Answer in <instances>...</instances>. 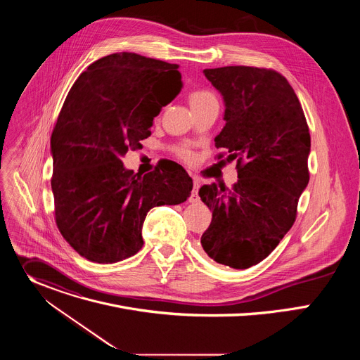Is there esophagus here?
<instances>
[{
    "label": "esophagus",
    "mask_w": 360,
    "mask_h": 360,
    "mask_svg": "<svg viewBox=\"0 0 360 360\" xmlns=\"http://www.w3.org/2000/svg\"><path fill=\"white\" fill-rule=\"evenodd\" d=\"M199 186H200V184L198 182V179L193 178V191H192V195H191V198H189V202L193 203V202H198V200H199V195H198Z\"/></svg>",
    "instance_id": "obj_1"
}]
</instances>
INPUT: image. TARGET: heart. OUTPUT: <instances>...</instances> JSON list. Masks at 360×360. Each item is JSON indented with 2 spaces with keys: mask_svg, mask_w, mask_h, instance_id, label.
I'll return each mask as SVG.
<instances>
[{
  "mask_svg": "<svg viewBox=\"0 0 360 360\" xmlns=\"http://www.w3.org/2000/svg\"><path fill=\"white\" fill-rule=\"evenodd\" d=\"M212 102H217V98H215V95H214L211 91H208V89H193V91L189 92V104H191L192 110H199V108H202V107H205V105L212 104ZM176 152H178V155H179L182 160L191 161L192 153H191V150H189L188 148L181 146V148L176 149Z\"/></svg>",
  "mask_w": 360,
  "mask_h": 360,
  "instance_id": "b5f03b06",
  "label": "heart"
}]
</instances>
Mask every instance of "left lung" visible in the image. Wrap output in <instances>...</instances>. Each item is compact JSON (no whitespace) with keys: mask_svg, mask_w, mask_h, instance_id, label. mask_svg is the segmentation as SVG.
Wrapping results in <instances>:
<instances>
[{"mask_svg":"<svg viewBox=\"0 0 360 360\" xmlns=\"http://www.w3.org/2000/svg\"><path fill=\"white\" fill-rule=\"evenodd\" d=\"M203 74L225 101L226 124L215 146L236 161L238 182L199 189L212 210L200 245L215 262L246 269L264 261L296 219L309 182V127L293 88L275 70L235 65Z\"/></svg>","mask_w":360,"mask_h":360,"instance_id":"8db88e82","label":"left lung"}]
</instances>
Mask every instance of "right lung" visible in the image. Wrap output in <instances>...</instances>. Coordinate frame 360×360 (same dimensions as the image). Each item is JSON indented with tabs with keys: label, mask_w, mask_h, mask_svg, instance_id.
Segmentation results:
<instances>
[{
	"label": "right lung",
	"mask_w": 360,
	"mask_h": 360,
	"mask_svg": "<svg viewBox=\"0 0 360 360\" xmlns=\"http://www.w3.org/2000/svg\"><path fill=\"white\" fill-rule=\"evenodd\" d=\"M162 82L173 85L165 94L158 91ZM181 88L176 64L134 53L99 58L71 86L51 135V188L57 226L85 259L129 258L143 245L149 210L191 196L192 179L178 164H158L145 175L122 164Z\"/></svg>",
	"instance_id": "right-lung-1"
}]
</instances>
